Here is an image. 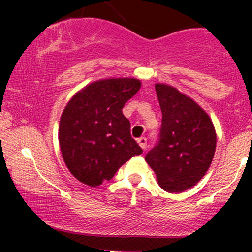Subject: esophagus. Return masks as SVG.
<instances>
[{
    "instance_id": "esophagus-1",
    "label": "esophagus",
    "mask_w": 252,
    "mask_h": 252,
    "mask_svg": "<svg viewBox=\"0 0 252 252\" xmlns=\"http://www.w3.org/2000/svg\"><path fill=\"white\" fill-rule=\"evenodd\" d=\"M138 144H139V146H140L142 150L146 149V144H147L146 138H139L138 139Z\"/></svg>"
}]
</instances>
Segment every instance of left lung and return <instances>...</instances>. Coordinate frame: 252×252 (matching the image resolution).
Listing matches in <instances>:
<instances>
[{"instance_id":"left-lung-1","label":"left lung","mask_w":252,"mask_h":252,"mask_svg":"<svg viewBox=\"0 0 252 252\" xmlns=\"http://www.w3.org/2000/svg\"><path fill=\"white\" fill-rule=\"evenodd\" d=\"M162 111L159 141L145 156L159 187L182 192L196 185L212 163L215 126L191 97L167 84H155Z\"/></svg>"}]
</instances>
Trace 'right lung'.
I'll list each match as a JSON object with an SVG mask.
<instances>
[{
  "label": "right lung",
  "mask_w": 252,
  "mask_h": 252,
  "mask_svg": "<svg viewBox=\"0 0 252 252\" xmlns=\"http://www.w3.org/2000/svg\"><path fill=\"white\" fill-rule=\"evenodd\" d=\"M140 86L135 78L101 79L68 101L61 116L58 141L65 166L83 184L98 187L142 152L122 112Z\"/></svg>",
  "instance_id": "1"
}]
</instances>
